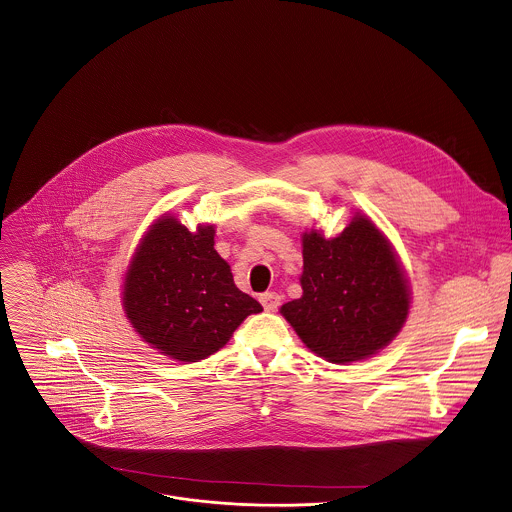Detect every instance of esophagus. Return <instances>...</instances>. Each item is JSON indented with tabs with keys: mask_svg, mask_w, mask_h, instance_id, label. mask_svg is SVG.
Listing matches in <instances>:
<instances>
[{
	"mask_svg": "<svg viewBox=\"0 0 512 512\" xmlns=\"http://www.w3.org/2000/svg\"><path fill=\"white\" fill-rule=\"evenodd\" d=\"M259 300L267 312H275L281 306V296L277 292H263Z\"/></svg>",
	"mask_w": 512,
	"mask_h": 512,
	"instance_id": "1",
	"label": "esophagus"
}]
</instances>
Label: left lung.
<instances>
[{
    "label": "left lung",
    "mask_w": 512,
    "mask_h": 512,
    "mask_svg": "<svg viewBox=\"0 0 512 512\" xmlns=\"http://www.w3.org/2000/svg\"><path fill=\"white\" fill-rule=\"evenodd\" d=\"M302 296L281 306L298 338L332 363L375 355L406 322L410 290L387 237L355 216L338 237L302 235Z\"/></svg>",
    "instance_id": "obj_1"
}]
</instances>
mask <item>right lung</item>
I'll list each match as a JSON object with an SVG mask.
<instances>
[{"label":"right lung","instance_id":"1","mask_svg":"<svg viewBox=\"0 0 512 512\" xmlns=\"http://www.w3.org/2000/svg\"><path fill=\"white\" fill-rule=\"evenodd\" d=\"M214 226L188 231L163 216L141 239L123 283V310L135 332L176 361L206 359L263 306L241 292L214 249Z\"/></svg>","mask_w":512,"mask_h":512}]
</instances>
